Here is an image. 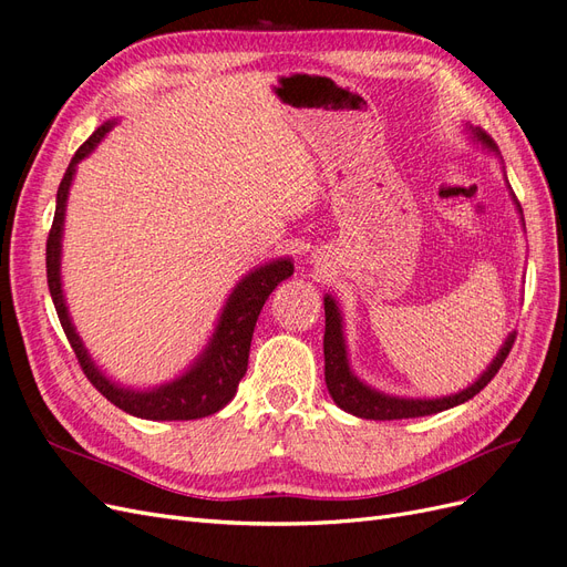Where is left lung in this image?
I'll return each instance as SVG.
<instances>
[{
  "label": "left lung",
  "instance_id": "1",
  "mask_svg": "<svg viewBox=\"0 0 567 567\" xmlns=\"http://www.w3.org/2000/svg\"><path fill=\"white\" fill-rule=\"evenodd\" d=\"M468 132L475 142L483 144L487 151H492L494 156H499V148L492 142V136L487 132H483L480 127L468 125ZM508 184V179H506ZM508 194L513 198V205L520 213L523 219V210L520 203L516 198V194L511 192L508 184ZM323 312H326V331H323V375H326V388H329L333 402L348 411L352 416L359 419H371V421H394V419H419V416H431L437 414V411L452 409L456 404L468 402L471 398L483 390L496 371L502 369L504 359L508 357L513 340H516V331L508 333V338L504 340L502 350L496 352V357L489 362V367L480 373V379L475 383H471L468 388H463L454 394H447V398H398V394H385L381 390H375L371 385H367L362 379H357L354 371L350 369V359H348V346H346V333H342V317H340V307L338 302L326 293L323 296Z\"/></svg>",
  "mask_w": 567,
  "mask_h": 567
}]
</instances>
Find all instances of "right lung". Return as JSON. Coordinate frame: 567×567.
Segmentation results:
<instances>
[{
	"mask_svg": "<svg viewBox=\"0 0 567 567\" xmlns=\"http://www.w3.org/2000/svg\"><path fill=\"white\" fill-rule=\"evenodd\" d=\"M115 127V120H106L87 142H84L68 165L65 175L56 192V213L54 225H51L47 238V284L51 300H54L59 321L63 333L71 342V348L78 357V362L87 375L90 383L104 394V398L127 414L146 421H194L215 414L225 409L236 394L238 381L246 375L248 369V352L255 331V321L260 317V310L269 293L281 281L293 274V262L290 257H279V260L265 262L248 271L246 277L234 286L221 315L217 319L215 331L208 340V346L196 357V362L188 367L175 381L148 388V390H132L125 385L113 383L109 375L101 371L94 359L84 348L82 338L78 336L75 326L68 315L63 288H61V238H63V221H65V203L71 194V184L75 177L78 163L90 156L96 144Z\"/></svg>",
	"mask_w": 567,
	"mask_h": 567,
	"instance_id": "add662e5",
	"label": "right lung"
}]
</instances>
